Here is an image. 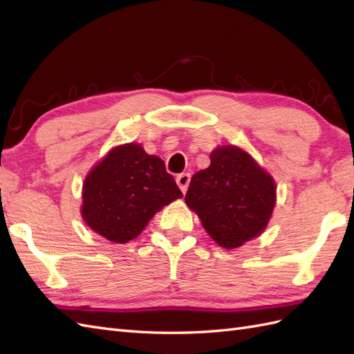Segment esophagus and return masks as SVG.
Here are the masks:
<instances>
[{
  "mask_svg": "<svg viewBox=\"0 0 354 354\" xmlns=\"http://www.w3.org/2000/svg\"><path fill=\"white\" fill-rule=\"evenodd\" d=\"M176 182H177L180 189H182V192L185 194L187 191V186H189V182H191V174H189V172H183V174L177 176Z\"/></svg>",
  "mask_w": 354,
  "mask_h": 354,
  "instance_id": "esophagus-1",
  "label": "esophagus"
}]
</instances>
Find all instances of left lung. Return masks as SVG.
I'll use <instances>...</instances> for the list:
<instances>
[{
    "label": "left lung",
    "mask_w": 354,
    "mask_h": 354,
    "mask_svg": "<svg viewBox=\"0 0 354 354\" xmlns=\"http://www.w3.org/2000/svg\"><path fill=\"white\" fill-rule=\"evenodd\" d=\"M276 182L236 145L216 147L209 168L194 174L185 201L209 236L224 248H238L259 236L276 206Z\"/></svg>",
    "instance_id": "obj_1"
}]
</instances>
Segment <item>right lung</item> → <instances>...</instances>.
Segmentation results:
<instances>
[{
	"mask_svg": "<svg viewBox=\"0 0 354 354\" xmlns=\"http://www.w3.org/2000/svg\"><path fill=\"white\" fill-rule=\"evenodd\" d=\"M82 194L84 223L116 243L138 238L156 212L183 197L160 157L136 142L112 148L93 165Z\"/></svg>",
	"mask_w": 354,
	"mask_h": 354,
	"instance_id": "1",
	"label": "right lung"
}]
</instances>
